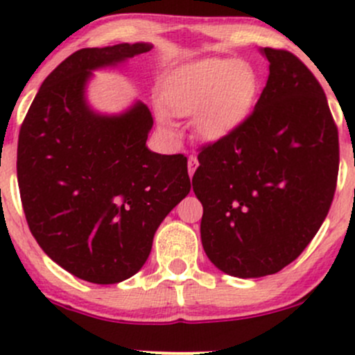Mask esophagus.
Instances as JSON below:
<instances>
[{"label":"esophagus","mask_w":355,"mask_h":355,"mask_svg":"<svg viewBox=\"0 0 355 355\" xmlns=\"http://www.w3.org/2000/svg\"><path fill=\"white\" fill-rule=\"evenodd\" d=\"M197 166H198V158L195 157V155H190V157H189V175H190V177H193Z\"/></svg>","instance_id":"1"}]
</instances>
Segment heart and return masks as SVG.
<instances>
[{
	"mask_svg": "<svg viewBox=\"0 0 355 355\" xmlns=\"http://www.w3.org/2000/svg\"><path fill=\"white\" fill-rule=\"evenodd\" d=\"M260 92V75L237 58L203 60L182 68L162 95L167 115L193 118L198 137L218 140L243 123ZM160 126L175 135L172 121L160 113Z\"/></svg>",
	"mask_w": 355,
	"mask_h": 355,
	"instance_id": "1",
	"label": "heart"
}]
</instances>
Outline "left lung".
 I'll list each match as a JSON object with an SVG mask.
<instances>
[{
	"instance_id": "obj_1",
	"label": "left lung",
	"mask_w": 355,
	"mask_h": 355,
	"mask_svg": "<svg viewBox=\"0 0 355 355\" xmlns=\"http://www.w3.org/2000/svg\"><path fill=\"white\" fill-rule=\"evenodd\" d=\"M262 53L270 73L254 112L200 146L191 178L205 254L240 279L272 275L302 254L339 173V132L320 83L294 53Z\"/></svg>"
}]
</instances>
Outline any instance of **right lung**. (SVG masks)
Segmentation results:
<instances>
[{"label":"right lung","instance_id":"obj_1","mask_svg":"<svg viewBox=\"0 0 355 355\" xmlns=\"http://www.w3.org/2000/svg\"><path fill=\"white\" fill-rule=\"evenodd\" d=\"M150 48L75 51L46 76L19 128L16 173L28 227L51 260L92 284L135 275L162 220L190 191L185 155L146 148V105L100 116L85 101L92 70Z\"/></svg>","mask_w":355,"mask_h":355}]
</instances>
